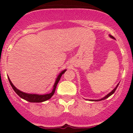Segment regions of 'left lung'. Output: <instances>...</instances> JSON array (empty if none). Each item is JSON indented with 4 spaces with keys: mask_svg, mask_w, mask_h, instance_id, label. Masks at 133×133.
I'll return each mask as SVG.
<instances>
[{
    "mask_svg": "<svg viewBox=\"0 0 133 133\" xmlns=\"http://www.w3.org/2000/svg\"><path fill=\"white\" fill-rule=\"evenodd\" d=\"M109 37H111V38H112V39H115V38H114V37H112V35H109ZM118 85H119V83L118 84H117V85H116V86L115 87V88L114 89H112V91H111V92H109V93H108V95H105V96H104V97H103L102 98H101V99H98V100H90V101H95V102H97V101H100V100H105V99H106V98H108V97H109L110 96H111V95H112V94L114 93V92H115V91H116V88H118Z\"/></svg>",
    "mask_w": 133,
    "mask_h": 133,
    "instance_id": "8db88e82",
    "label": "left lung"
}]
</instances>
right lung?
Masks as SVG:
<instances>
[{"mask_svg":"<svg viewBox=\"0 0 133 133\" xmlns=\"http://www.w3.org/2000/svg\"><path fill=\"white\" fill-rule=\"evenodd\" d=\"M66 71V69H64V70L62 71L59 75L57 76V78H56L55 82L54 85H53V88L52 91L50 93L48 94H45V95H38V94H30V93H26V92H22L21 91H20L19 89H18L17 88H16V87L12 84L11 81L10 80L9 78H8V80L9 83H10L11 85L12 88H13V90L15 91V92L21 98L24 99V100H26V101L29 102H42L46 101V100H49L52 97L53 95H54L55 91L56 88H57V85L58 84L59 80H60V78H61L62 75L64 74L65 72Z\"/></svg>","mask_w":133,"mask_h":133,"instance_id":"right-lung-1","label":"right lung"}]
</instances>
